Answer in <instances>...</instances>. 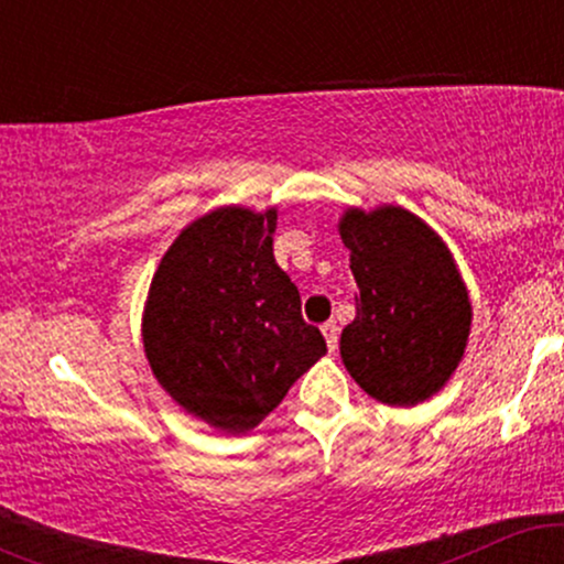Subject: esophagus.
Wrapping results in <instances>:
<instances>
[{"mask_svg":"<svg viewBox=\"0 0 564 564\" xmlns=\"http://www.w3.org/2000/svg\"><path fill=\"white\" fill-rule=\"evenodd\" d=\"M321 332H323V339H326V345H328V349H336V341H339V326H336V321H326L321 326Z\"/></svg>","mask_w":564,"mask_h":564,"instance_id":"obj_1","label":"esophagus"}]
</instances>
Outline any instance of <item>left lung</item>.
I'll return each mask as SVG.
<instances>
[{"mask_svg":"<svg viewBox=\"0 0 564 564\" xmlns=\"http://www.w3.org/2000/svg\"><path fill=\"white\" fill-rule=\"evenodd\" d=\"M339 236L358 283L341 364L379 403H424L448 384L471 332L469 291L448 243L392 204L349 206Z\"/></svg>","mask_w":564,"mask_h":564,"instance_id":"1","label":"left lung"}]
</instances>
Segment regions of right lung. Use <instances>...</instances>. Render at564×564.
<instances>
[{
    "mask_svg": "<svg viewBox=\"0 0 564 564\" xmlns=\"http://www.w3.org/2000/svg\"><path fill=\"white\" fill-rule=\"evenodd\" d=\"M275 223V206L238 204L187 223L142 307V347L161 390L223 435L260 426L326 355L273 257Z\"/></svg>",
    "mask_w": 564,
    "mask_h": 564,
    "instance_id": "1",
    "label": "right lung"
}]
</instances>
